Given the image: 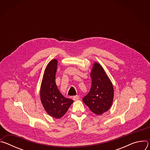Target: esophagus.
<instances>
[{
	"instance_id": "1",
	"label": "esophagus",
	"mask_w": 150,
	"mask_h": 150,
	"mask_svg": "<svg viewBox=\"0 0 150 150\" xmlns=\"http://www.w3.org/2000/svg\"><path fill=\"white\" fill-rule=\"evenodd\" d=\"M79 98V97L78 96H75L72 97V99L74 100V101H76L77 100H78Z\"/></svg>"
}]
</instances>
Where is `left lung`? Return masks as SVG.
Listing matches in <instances>:
<instances>
[{
	"label": "left lung",
	"mask_w": 150,
	"mask_h": 150,
	"mask_svg": "<svg viewBox=\"0 0 150 150\" xmlns=\"http://www.w3.org/2000/svg\"><path fill=\"white\" fill-rule=\"evenodd\" d=\"M90 76L92 79L91 87L82 101L92 112L101 115L108 111L113 103V84L103 67L97 62L94 63Z\"/></svg>",
	"instance_id": "8db88e82"
}]
</instances>
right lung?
<instances>
[{"label": "right lung", "mask_w": 150, "mask_h": 150, "mask_svg": "<svg viewBox=\"0 0 150 150\" xmlns=\"http://www.w3.org/2000/svg\"><path fill=\"white\" fill-rule=\"evenodd\" d=\"M57 60H52L47 65L41 88L40 98L46 112L56 119L62 117L68 111L74 101L64 97L57 88L55 81Z\"/></svg>", "instance_id": "1"}]
</instances>
